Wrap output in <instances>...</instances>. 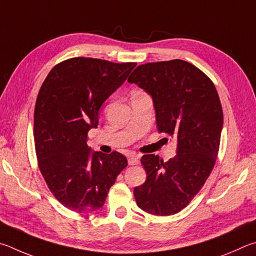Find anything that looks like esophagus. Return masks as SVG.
<instances>
[{
    "label": "esophagus",
    "mask_w": 256,
    "mask_h": 256,
    "mask_svg": "<svg viewBox=\"0 0 256 256\" xmlns=\"http://www.w3.org/2000/svg\"><path fill=\"white\" fill-rule=\"evenodd\" d=\"M138 163H140V160H138V158H136V156L130 155L128 158V164L129 165H137Z\"/></svg>",
    "instance_id": "esophagus-1"
}]
</instances>
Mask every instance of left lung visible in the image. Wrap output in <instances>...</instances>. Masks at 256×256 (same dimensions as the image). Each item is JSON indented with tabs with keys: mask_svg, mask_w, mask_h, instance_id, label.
I'll use <instances>...</instances> for the list:
<instances>
[{
	"mask_svg": "<svg viewBox=\"0 0 256 256\" xmlns=\"http://www.w3.org/2000/svg\"><path fill=\"white\" fill-rule=\"evenodd\" d=\"M128 82L150 94L158 132L178 140V154L168 162L154 154L142 156L147 178L134 189L140 209L171 216L191 202L216 163L224 122L220 98L212 80L182 60L137 66Z\"/></svg>",
	"mask_w": 256,
	"mask_h": 256,
	"instance_id": "obj_1",
	"label": "left lung"
}]
</instances>
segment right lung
<instances>
[{
    "label": "right lung",
    "instance_id": "add662e5",
    "mask_svg": "<svg viewBox=\"0 0 256 256\" xmlns=\"http://www.w3.org/2000/svg\"><path fill=\"white\" fill-rule=\"evenodd\" d=\"M136 65L70 58L52 67L39 90L34 122L38 166L54 196L72 212L100 209L128 165L118 152L91 153L86 142L90 129L98 127L102 103Z\"/></svg>",
    "mask_w": 256,
    "mask_h": 256
}]
</instances>
